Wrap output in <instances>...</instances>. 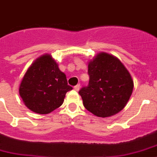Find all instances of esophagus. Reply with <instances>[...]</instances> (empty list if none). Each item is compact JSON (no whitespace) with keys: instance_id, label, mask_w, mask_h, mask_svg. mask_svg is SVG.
I'll list each match as a JSON object with an SVG mask.
<instances>
[{"instance_id":"esophagus-1","label":"esophagus","mask_w":157,"mask_h":157,"mask_svg":"<svg viewBox=\"0 0 157 157\" xmlns=\"http://www.w3.org/2000/svg\"><path fill=\"white\" fill-rule=\"evenodd\" d=\"M80 88H81V85H80V84H78V85H76V86H74V90L76 91H78L79 90H80Z\"/></svg>"}]
</instances>
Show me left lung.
Here are the masks:
<instances>
[{"mask_svg": "<svg viewBox=\"0 0 157 157\" xmlns=\"http://www.w3.org/2000/svg\"><path fill=\"white\" fill-rule=\"evenodd\" d=\"M90 81L79 94L84 107L98 117H108L121 112L134 90V81L117 57L98 53L88 63Z\"/></svg>", "mask_w": 157, "mask_h": 157, "instance_id": "obj_1", "label": "left lung"}]
</instances>
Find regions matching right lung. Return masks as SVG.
<instances>
[{
    "mask_svg": "<svg viewBox=\"0 0 157 157\" xmlns=\"http://www.w3.org/2000/svg\"><path fill=\"white\" fill-rule=\"evenodd\" d=\"M71 90L56 61L45 54L28 67L18 91L28 109L38 114H48L63 104L66 93Z\"/></svg>",
    "mask_w": 157,
    "mask_h": 157,
    "instance_id": "right-lung-1",
    "label": "right lung"
}]
</instances>
